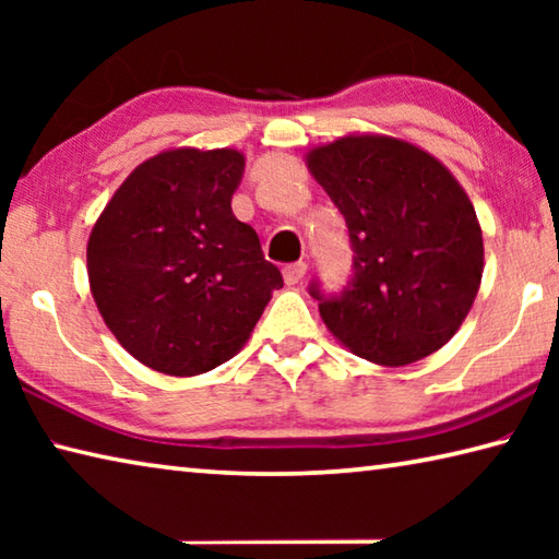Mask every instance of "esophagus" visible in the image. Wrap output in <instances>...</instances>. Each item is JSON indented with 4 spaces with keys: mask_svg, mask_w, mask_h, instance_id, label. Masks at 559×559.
Segmentation results:
<instances>
[{
    "mask_svg": "<svg viewBox=\"0 0 559 559\" xmlns=\"http://www.w3.org/2000/svg\"><path fill=\"white\" fill-rule=\"evenodd\" d=\"M308 271V263L306 261H296V263H288L286 269H283V278H286L288 286H296L298 281H302Z\"/></svg>",
    "mask_w": 559,
    "mask_h": 559,
    "instance_id": "obj_1",
    "label": "esophagus"
}]
</instances>
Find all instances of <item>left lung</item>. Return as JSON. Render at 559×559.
Masks as SVG:
<instances>
[{
	"instance_id": "obj_1",
	"label": "left lung",
	"mask_w": 559,
	"mask_h": 559,
	"mask_svg": "<svg viewBox=\"0 0 559 559\" xmlns=\"http://www.w3.org/2000/svg\"><path fill=\"white\" fill-rule=\"evenodd\" d=\"M308 167L345 216L353 276L308 293L340 343L377 365L437 353L468 316L484 276L473 204L439 159L409 143L349 135L308 155Z\"/></svg>"
}]
</instances>
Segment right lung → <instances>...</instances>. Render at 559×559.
<instances>
[{
    "label": "right lung",
    "instance_id": "obj_1",
    "mask_svg": "<svg viewBox=\"0 0 559 559\" xmlns=\"http://www.w3.org/2000/svg\"><path fill=\"white\" fill-rule=\"evenodd\" d=\"M236 150H169L112 194L88 239V278L118 343L157 372L192 377L239 353L281 271L231 212Z\"/></svg>",
    "mask_w": 559,
    "mask_h": 559
}]
</instances>
